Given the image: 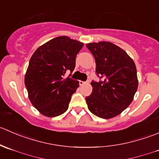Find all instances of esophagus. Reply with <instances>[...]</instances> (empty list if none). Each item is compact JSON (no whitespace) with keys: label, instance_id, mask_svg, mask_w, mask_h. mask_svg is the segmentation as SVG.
<instances>
[{"label":"esophagus","instance_id":"obj_1","mask_svg":"<svg viewBox=\"0 0 159 159\" xmlns=\"http://www.w3.org/2000/svg\"><path fill=\"white\" fill-rule=\"evenodd\" d=\"M89 80H88L87 81H79V84H80V85H83V84H85V83H89Z\"/></svg>","mask_w":159,"mask_h":159}]
</instances>
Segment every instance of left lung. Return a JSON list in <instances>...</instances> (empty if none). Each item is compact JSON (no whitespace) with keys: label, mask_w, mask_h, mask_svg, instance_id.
<instances>
[{"label":"left lung","mask_w":159,"mask_h":159,"mask_svg":"<svg viewBox=\"0 0 159 159\" xmlns=\"http://www.w3.org/2000/svg\"><path fill=\"white\" fill-rule=\"evenodd\" d=\"M86 47L95 59L96 74L102 81L91 82L92 92L85 98L90 111L108 119L129 106L138 89L137 70L132 59L118 46L107 41Z\"/></svg>","instance_id":"8db88e82"}]
</instances>
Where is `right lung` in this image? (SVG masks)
<instances>
[{
    "mask_svg": "<svg viewBox=\"0 0 159 159\" xmlns=\"http://www.w3.org/2000/svg\"><path fill=\"white\" fill-rule=\"evenodd\" d=\"M84 44L68 37L53 38L40 46L31 56L25 77L28 97L41 114L56 117L68 108L70 98L79 82L69 76Z\"/></svg>",
    "mask_w": 159,
    "mask_h": 159,
    "instance_id": "right-lung-1",
    "label": "right lung"
}]
</instances>
